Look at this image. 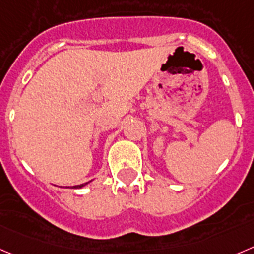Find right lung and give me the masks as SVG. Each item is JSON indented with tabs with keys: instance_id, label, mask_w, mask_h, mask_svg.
<instances>
[{
	"instance_id": "add662e5",
	"label": "right lung",
	"mask_w": 254,
	"mask_h": 254,
	"mask_svg": "<svg viewBox=\"0 0 254 254\" xmlns=\"http://www.w3.org/2000/svg\"><path fill=\"white\" fill-rule=\"evenodd\" d=\"M87 183H88V182H87ZM87 183H83V185H78V186H73V187H72V188H82V187H83V186H86Z\"/></svg>"
}]
</instances>
